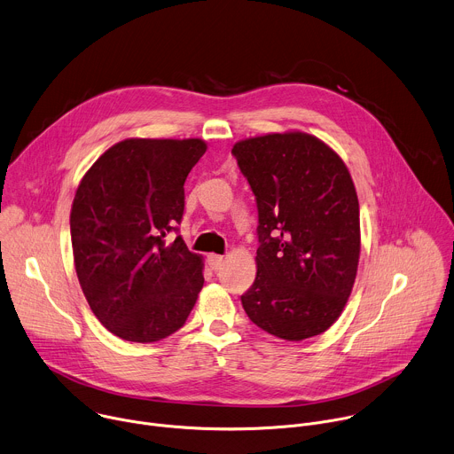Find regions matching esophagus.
<instances>
[{"mask_svg": "<svg viewBox=\"0 0 454 454\" xmlns=\"http://www.w3.org/2000/svg\"><path fill=\"white\" fill-rule=\"evenodd\" d=\"M207 262L213 270H220L223 266V257L222 255H216V254H209L207 255Z\"/></svg>", "mask_w": 454, "mask_h": 454, "instance_id": "esophagus-1", "label": "esophagus"}]
</instances>
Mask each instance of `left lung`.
I'll return each mask as SVG.
<instances>
[{
  "label": "left lung",
  "mask_w": 454,
  "mask_h": 454,
  "mask_svg": "<svg viewBox=\"0 0 454 454\" xmlns=\"http://www.w3.org/2000/svg\"><path fill=\"white\" fill-rule=\"evenodd\" d=\"M232 155L257 206V276L243 309L283 340L317 336L340 317L356 279L352 178L327 145L302 132L245 139Z\"/></svg>",
  "instance_id": "8db88e82"
}]
</instances>
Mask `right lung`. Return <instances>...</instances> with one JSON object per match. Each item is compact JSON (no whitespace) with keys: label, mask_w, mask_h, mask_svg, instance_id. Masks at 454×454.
<instances>
[{"label":"right lung","mask_w":454,"mask_h":454,"mask_svg":"<svg viewBox=\"0 0 454 454\" xmlns=\"http://www.w3.org/2000/svg\"><path fill=\"white\" fill-rule=\"evenodd\" d=\"M206 153L200 139H125L82 178L71 245L82 292L97 318L127 341L150 343L183 327L204 286L202 259L176 236L184 183Z\"/></svg>","instance_id":"add662e5"}]
</instances>
